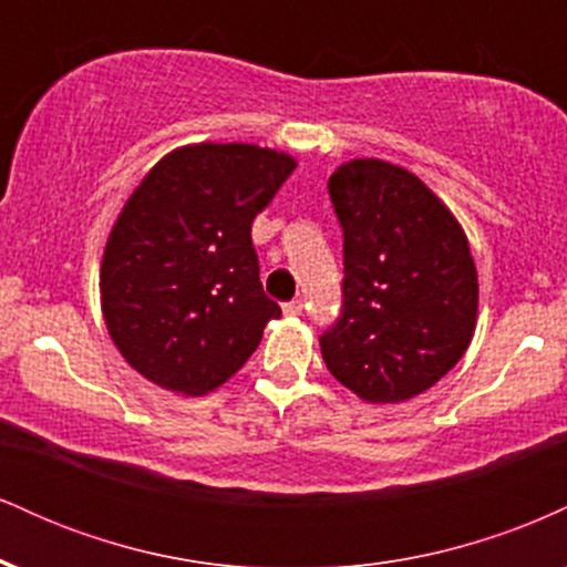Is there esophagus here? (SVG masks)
I'll return each mask as SVG.
<instances>
[{
  "label": "esophagus",
  "mask_w": 567,
  "mask_h": 567,
  "mask_svg": "<svg viewBox=\"0 0 567 567\" xmlns=\"http://www.w3.org/2000/svg\"><path fill=\"white\" fill-rule=\"evenodd\" d=\"M282 311L288 317H298L303 311V301L301 298H296V301H288V303H282Z\"/></svg>",
  "instance_id": "1"
}]
</instances>
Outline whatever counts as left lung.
Instances as JSON below:
<instances>
[{
	"label": "left lung",
	"mask_w": 567,
	"mask_h": 567,
	"mask_svg": "<svg viewBox=\"0 0 567 567\" xmlns=\"http://www.w3.org/2000/svg\"><path fill=\"white\" fill-rule=\"evenodd\" d=\"M343 229V306L322 360L368 402L426 392L470 349L477 269L437 194L405 167L351 159L330 175Z\"/></svg>",
	"instance_id": "left-lung-1"
}]
</instances>
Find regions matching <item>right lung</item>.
I'll list each match as a JSON object with an SVG mask.
<instances>
[{"instance_id": "obj_1", "label": "right lung", "mask_w": 567, "mask_h": 567, "mask_svg": "<svg viewBox=\"0 0 567 567\" xmlns=\"http://www.w3.org/2000/svg\"><path fill=\"white\" fill-rule=\"evenodd\" d=\"M296 159L252 143L175 148L125 202L101 264V309L120 354L167 392L207 394L282 309L264 292L252 218Z\"/></svg>"}]
</instances>
